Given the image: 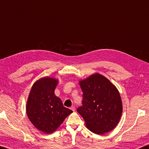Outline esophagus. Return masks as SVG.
Returning a JSON list of instances; mask_svg holds the SVG:
<instances>
[{
    "instance_id": "obj_1",
    "label": "esophagus",
    "mask_w": 149,
    "mask_h": 149,
    "mask_svg": "<svg viewBox=\"0 0 149 149\" xmlns=\"http://www.w3.org/2000/svg\"><path fill=\"white\" fill-rule=\"evenodd\" d=\"M70 109H71L73 111H74L75 109V106H72L71 108H70Z\"/></svg>"
}]
</instances>
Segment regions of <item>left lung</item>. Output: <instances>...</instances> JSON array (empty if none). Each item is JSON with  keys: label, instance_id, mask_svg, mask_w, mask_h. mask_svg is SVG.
Instances as JSON below:
<instances>
[{"label": "left lung", "instance_id": "obj_1", "mask_svg": "<svg viewBox=\"0 0 149 149\" xmlns=\"http://www.w3.org/2000/svg\"><path fill=\"white\" fill-rule=\"evenodd\" d=\"M83 91V105L77 112L89 130L103 135L119 123L123 103L117 87L103 75L95 73L79 81Z\"/></svg>", "mask_w": 149, "mask_h": 149}]
</instances>
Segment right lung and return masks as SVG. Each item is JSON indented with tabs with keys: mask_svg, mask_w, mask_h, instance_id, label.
<instances>
[{
	"mask_svg": "<svg viewBox=\"0 0 149 149\" xmlns=\"http://www.w3.org/2000/svg\"><path fill=\"white\" fill-rule=\"evenodd\" d=\"M58 83L56 78H40L32 85L26 102L29 119L35 128L47 134L55 132L73 112L63 106L61 100L55 94Z\"/></svg>",
	"mask_w": 149,
	"mask_h": 149,
	"instance_id": "obj_1",
	"label": "right lung"
}]
</instances>
